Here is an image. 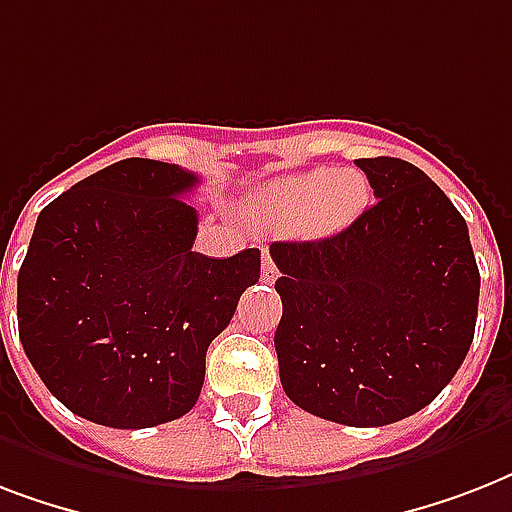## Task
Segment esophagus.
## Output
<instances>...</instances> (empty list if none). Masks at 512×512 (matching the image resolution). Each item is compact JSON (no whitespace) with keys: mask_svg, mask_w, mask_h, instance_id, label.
Masks as SVG:
<instances>
[{"mask_svg":"<svg viewBox=\"0 0 512 512\" xmlns=\"http://www.w3.org/2000/svg\"><path fill=\"white\" fill-rule=\"evenodd\" d=\"M260 271H263V281H268V284H273V281L279 279V268H276V263H273L268 252H265L263 268H260Z\"/></svg>","mask_w":512,"mask_h":512,"instance_id":"34e87169","label":"esophagus"}]
</instances>
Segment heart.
Here are the masks:
<instances>
[{
  "mask_svg": "<svg viewBox=\"0 0 512 512\" xmlns=\"http://www.w3.org/2000/svg\"><path fill=\"white\" fill-rule=\"evenodd\" d=\"M366 201V180L353 170H308L273 180L255 196V207L281 225L332 233L348 225Z\"/></svg>",
  "mask_w": 512,
  "mask_h": 512,
  "instance_id": "1",
  "label": "heart"
}]
</instances>
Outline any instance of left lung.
<instances>
[{
	"instance_id": "1",
	"label": "left lung",
	"mask_w": 512,
	"mask_h": 512,
	"mask_svg": "<svg viewBox=\"0 0 512 512\" xmlns=\"http://www.w3.org/2000/svg\"><path fill=\"white\" fill-rule=\"evenodd\" d=\"M372 207L319 241H276V353L284 393L350 428L420 412L449 385L476 332L468 225L446 193L393 156L356 159Z\"/></svg>"
}]
</instances>
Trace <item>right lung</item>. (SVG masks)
Here are the masks:
<instances>
[{
	"mask_svg": "<svg viewBox=\"0 0 512 512\" xmlns=\"http://www.w3.org/2000/svg\"><path fill=\"white\" fill-rule=\"evenodd\" d=\"M193 172L124 159L39 212L18 271V332L52 396L108 428L191 412L204 358L260 279V249L193 252Z\"/></svg>",
	"mask_w": 512,
	"mask_h": 512,
	"instance_id": "add662e5",
	"label": "right lung"
}]
</instances>
